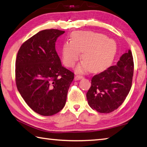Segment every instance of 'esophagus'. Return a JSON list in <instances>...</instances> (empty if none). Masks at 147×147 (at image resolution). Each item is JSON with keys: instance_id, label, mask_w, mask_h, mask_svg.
I'll return each instance as SVG.
<instances>
[{"instance_id": "esophagus-1", "label": "esophagus", "mask_w": 147, "mask_h": 147, "mask_svg": "<svg viewBox=\"0 0 147 147\" xmlns=\"http://www.w3.org/2000/svg\"><path fill=\"white\" fill-rule=\"evenodd\" d=\"M82 78H83V76H82L76 75L75 77H74V80H80Z\"/></svg>"}]
</instances>
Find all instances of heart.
Here are the masks:
<instances>
[{"mask_svg": "<svg viewBox=\"0 0 147 147\" xmlns=\"http://www.w3.org/2000/svg\"><path fill=\"white\" fill-rule=\"evenodd\" d=\"M117 51V44L106 35L92 32L78 31L72 34L71 41L62 47L61 56L64 65L73 67L82 54L84 61L76 67L77 73L90 70L98 72L104 70L112 62Z\"/></svg>", "mask_w": 147, "mask_h": 147, "instance_id": "heart-1", "label": "heart"}]
</instances>
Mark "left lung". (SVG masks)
<instances>
[{
  "mask_svg": "<svg viewBox=\"0 0 147 147\" xmlns=\"http://www.w3.org/2000/svg\"><path fill=\"white\" fill-rule=\"evenodd\" d=\"M133 74V56L129 50L121 56L116 65L92 78L91 86L86 94L89 106L102 113L117 109L130 91Z\"/></svg>",
  "mask_w": 147,
  "mask_h": 147,
  "instance_id": "obj_1",
  "label": "left lung"
}]
</instances>
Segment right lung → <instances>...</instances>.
Here are the masks:
<instances>
[{
    "mask_svg": "<svg viewBox=\"0 0 147 147\" xmlns=\"http://www.w3.org/2000/svg\"><path fill=\"white\" fill-rule=\"evenodd\" d=\"M65 31L44 30L22 45L16 61L17 88L35 112L43 116L58 113L65 105L74 73L62 66L57 39Z\"/></svg>",
    "mask_w": 147,
    "mask_h": 147,
    "instance_id": "right-lung-1",
    "label": "right lung"
}]
</instances>
